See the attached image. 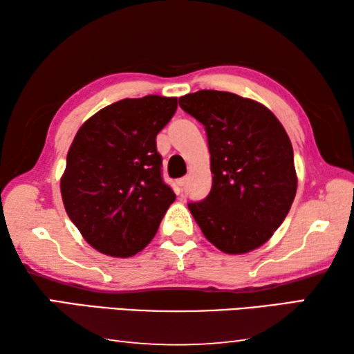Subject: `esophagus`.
<instances>
[{
    "instance_id": "obj_1",
    "label": "esophagus",
    "mask_w": 354,
    "mask_h": 354,
    "mask_svg": "<svg viewBox=\"0 0 354 354\" xmlns=\"http://www.w3.org/2000/svg\"><path fill=\"white\" fill-rule=\"evenodd\" d=\"M187 176H184V178H179L178 179V184H179V187H181V189H184L185 187V184H187Z\"/></svg>"
}]
</instances>
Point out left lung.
Returning <instances> with one entry per match:
<instances>
[{"label":"left lung","mask_w":354,"mask_h":354,"mask_svg":"<svg viewBox=\"0 0 354 354\" xmlns=\"http://www.w3.org/2000/svg\"><path fill=\"white\" fill-rule=\"evenodd\" d=\"M179 106L205 127L212 187L189 209L209 242L227 254L261 247L283 223L297 194L289 136L257 101L198 91Z\"/></svg>","instance_id":"obj_1"}]
</instances>
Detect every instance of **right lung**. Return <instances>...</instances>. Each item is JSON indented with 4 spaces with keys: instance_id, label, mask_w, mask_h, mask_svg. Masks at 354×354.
Returning a JSON list of instances; mask_svg holds the SVG:
<instances>
[{
    "instance_id": "right-lung-1",
    "label": "right lung",
    "mask_w": 354,
    "mask_h": 354,
    "mask_svg": "<svg viewBox=\"0 0 354 354\" xmlns=\"http://www.w3.org/2000/svg\"><path fill=\"white\" fill-rule=\"evenodd\" d=\"M176 98H124L95 113L75 136L61 179L65 211L100 253L129 257L151 242L176 195L162 178L156 136Z\"/></svg>"
}]
</instances>
